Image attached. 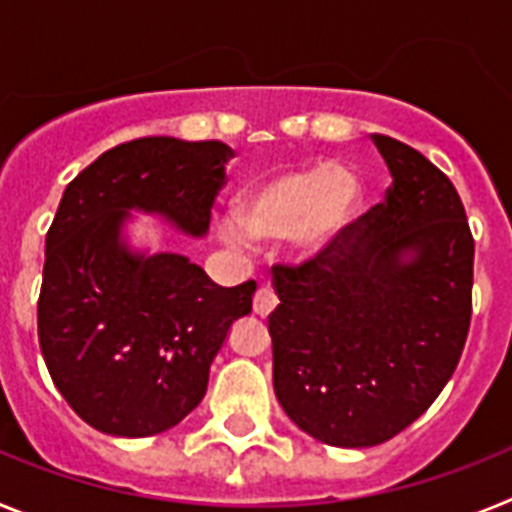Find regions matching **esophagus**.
Listing matches in <instances>:
<instances>
[{
	"instance_id": "34e87169",
	"label": "esophagus",
	"mask_w": 512,
	"mask_h": 512,
	"mask_svg": "<svg viewBox=\"0 0 512 512\" xmlns=\"http://www.w3.org/2000/svg\"><path fill=\"white\" fill-rule=\"evenodd\" d=\"M277 302H279L277 295H274L269 287H261L259 292H256V297H253V312H256V315H261V318H266V315H271V312H274Z\"/></svg>"
}]
</instances>
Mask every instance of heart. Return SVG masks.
I'll use <instances>...</instances> for the list:
<instances>
[{
	"label": "heart",
	"mask_w": 512,
	"mask_h": 512,
	"mask_svg": "<svg viewBox=\"0 0 512 512\" xmlns=\"http://www.w3.org/2000/svg\"><path fill=\"white\" fill-rule=\"evenodd\" d=\"M364 205V184L348 164H289L253 176L238 194V212L215 220V235L233 248L256 238H287L302 261L323 259Z\"/></svg>",
	"instance_id": "obj_1"
}]
</instances>
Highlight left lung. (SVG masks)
Listing matches in <instances>:
<instances>
[{"mask_svg": "<svg viewBox=\"0 0 512 512\" xmlns=\"http://www.w3.org/2000/svg\"><path fill=\"white\" fill-rule=\"evenodd\" d=\"M372 207L323 259L274 266V392L312 438L366 449L418 420L454 374L472 318L474 241L449 176L390 135Z\"/></svg>", "mask_w": 512, "mask_h": 512, "instance_id": "8db88e82", "label": "left lung"}]
</instances>
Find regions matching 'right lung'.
<instances>
[{"mask_svg":"<svg viewBox=\"0 0 512 512\" xmlns=\"http://www.w3.org/2000/svg\"><path fill=\"white\" fill-rule=\"evenodd\" d=\"M233 156L220 140L138 138L66 187L45 235L38 338L53 384L84 423L146 438L202 402L210 364L256 282L220 287L182 253L138 251L133 210L202 238Z\"/></svg>","mask_w":512,"mask_h":512,"instance_id":"right-lung-1","label":"right lung"}]
</instances>
